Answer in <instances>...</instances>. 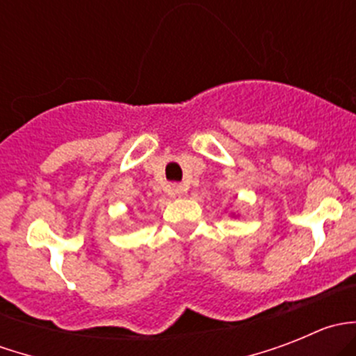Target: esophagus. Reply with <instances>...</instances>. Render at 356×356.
Instances as JSON below:
<instances>
[{"instance_id":"1","label":"esophagus","mask_w":356,"mask_h":356,"mask_svg":"<svg viewBox=\"0 0 356 356\" xmlns=\"http://www.w3.org/2000/svg\"><path fill=\"white\" fill-rule=\"evenodd\" d=\"M172 191H174L175 196H184L186 191H188V186L174 184V186H172Z\"/></svg>"}]
</instances>
